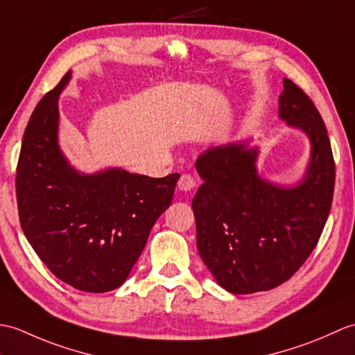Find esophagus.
I'll use <instances>...</instances> for the list:
<instances>
[{"instance_id":"esophagus-1","label":"esophagus","mask_w":355,"mask_h":355,"mask_svg":"<svg viewBox=\"0 0 355 355\" xmlns=\"http://www.w3.org/2000/svg\"><path fill=\"white\" fill-rule=\"evenodd\" d=\"M195 178L192 175H189V173H183L182 177H180L178 180V189L183 191V192H189L192 191L195 187Z\"/></svg>"}]
</instances>
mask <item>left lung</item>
Here are the masks:
<instances>
[{
	"instance_id": "8db88e82",
	"label": "left lung",
	"mask_w": 355,
	"mask_h": 355,
	"mask_svg": "<svg viewBox=\"0 0 355 355\" xmlns=\"http://www.w3.org/2000/svg\"><path fill=\"white\" fill-rule=\"evenodd\" d=\"M279 119L310 140L304 177L290 186L262 178L252 139L209 148L192 200L197 248L218 285L233 294L267 291L296 273L314 250L333 202L336 166L325 123L310 97L284 78Z\"/></svg>"
}]
</instances>
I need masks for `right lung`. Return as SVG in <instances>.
Segmentation results:
<instances>
[{
  "mask_svg": "<svg viewBox=\"0 0 355 355\" xmlns=\"http://www.w3.org/2000/svg\"><path fill=\"white\" fill-rule=\"evenodd\" d=\"M69 71L30 117L17 169L22 232L58 279L87 293L119 288L171 206L180 175L150 178L122 168L84 173L59 146V96Z\"/></svg>",
  "mask_w": 355,
  "mask_h": 355,
  "instance_id": "right-lung-1",
  "label": "right lung"
}]
</instances>
